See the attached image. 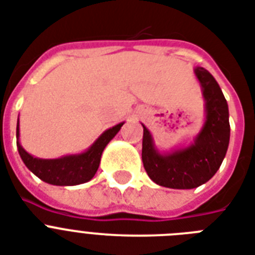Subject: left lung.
<instances>
[{
  "mask_svg": "<svg viewBox=\"0 0 255 255\" xmlns=\"http://www.w3.org/2000/svg\"><path fill=\"white\" fill-rule=\"evenodd\" d=\"M194 74L205 99L206 119L193 143L169 153H160L151 132L143 126L144 169L157 185L172 189H193L209 181L221 167L229 147V108L225 96L208 70L196 67Z\"/></svg>",
  "mask_w": 255,
  "mask_h": 255,
  "instance_id": "8db88e82",
  "label": "left lung"
}]
</instances>
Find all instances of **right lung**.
<instances>
[{
	"label": "right lung",
	"mask_w": 255,
	"mask_h": 255,
	"mask_svg": "<svg viewBox=\"0 0 255 255\" xmlns=\"http://www.w3.org/2000/svg\"><path fill=\"white\" fill-rule=\"evenodd\" d=\"M124 123L104 131L87 151L79 155H70L61 159H38L22 148L17 140V148L25 165L42 181L51 185H79L90 181L99 168L103 149L111 141ZM17 139H19V123L17 124Z\"/></svg>",
	"instance_id": "add662e5"
}]
</instances>
